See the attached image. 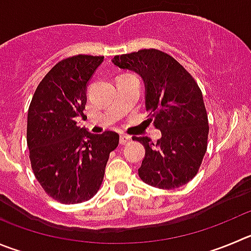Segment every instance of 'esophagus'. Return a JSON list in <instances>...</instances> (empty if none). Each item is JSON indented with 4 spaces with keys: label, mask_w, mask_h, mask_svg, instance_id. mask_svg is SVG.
Segmentation results:
<instances>
[{
    "label": "esophagus",
    "mask_w": 251,
    "mask_h": 251,
    "mask_svg": "<svg viewBox=\"0 0 251 251\" xmlns=\"http://www.w3.org/2000/svg\"><path fill=\"white\" fill-rule=\"evenodd\" d=\"M130 141H131V136H128V135H125V133L120 135V144L121 145H126V144H128Z\"/></svg>",
    "instance_id": "obj_1"
}]
</instances>
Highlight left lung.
<instances>
[{
  "label": "left lung",
  "instance_id": "8db88e82",
  "mask_svg": "<svg viewBox=\"0 0 251 251\" xmlns=\"http://www.w3.org/2000/svg\"><path fill=\"white\" fill-rule=\"evenodd\" d=\"M112 63L141 76L149 121L161 131L157 142L132 137L145 146L140 178L160 189L188 183L200 170L209 131L198 84L175 58L157 49L115 55Z\"/></svg>",
  "mask_w": 251,
  "mask_h": 251
}]
</instances>
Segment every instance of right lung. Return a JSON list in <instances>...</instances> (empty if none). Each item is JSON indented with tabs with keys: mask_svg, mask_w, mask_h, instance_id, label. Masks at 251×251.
Here are the masks:
<instances>
[{
	"mask_svg": "<svg viewBox=\"0 0 251 251\" xmlns=\"http://www.w3.org/2000/svg\"><path fill=\"white\" fill-rule=\"evenodd\" d=\"M104 57L79 54L60 60L37 86L27 118V145L36 178L64 204L90 200L100 188L110 152L119 145L115 131L89 132L84 118L86 88Z\"/></svg>",
	"mask_w": 251,
	"mask_h": 251,
	"instance_id": "1",
	"label": "right lung"
}]
</instances>
